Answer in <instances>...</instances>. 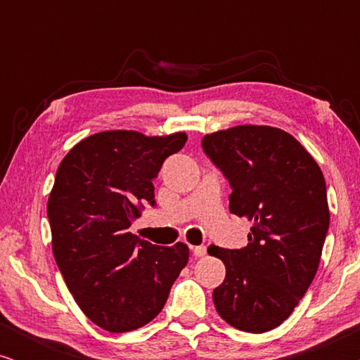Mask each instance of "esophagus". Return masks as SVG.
Returning <instances> with one entry per match:
<instances>
[{
    "instance_id": "34e87169",
    "label": "esophagus",
    "mask_w": 360,
    "mask_h": 360,
    "mask_svg": "<svg viewBox=\"0 0 360 360\" xmlns=\"http://www.w3.org/2000/svg\"><path fill=\"white\" fill-rule=\"evenodd\" d=\"M193 254H195V257H203V255H206V248L205 245H196V248L193 249Z\"/></svg>"
}]
</instances>
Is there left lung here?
I'll return each instance as SVG.
<instances>
[{
    "instance_id": "left-lung-1",
    "label": "left lung",
    "mask_w": 360,
    "mask_h": 360,
    "mask_svg": "<svg viewBox=\"0 0 360 360\" xmlns=\"http://www.w3.org/2000/svg\"><path fill=\"white\" fill-rule=\"evenodd\" d=\"M203 150L229 180V210L252 224L248 245L208 254L223 260L216 311L245 333L287 319L316 275L329 228L323 172L292 134L243 124L203 137Z\"/></svg>"
}]
</instances>
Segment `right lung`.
I'll return each instance as SVG.
<instances>
[{
  "instance_id": "obj_1",
  "label": "right lung",
  "mask_w": 360,
  "mask_h": 360,
  "mask_svg": "<svg viewBox=\"0 0 360 360\" xmlns=\"http://www.w3.org/2000/svg\"><path fill=\"white\" fill-rule=\"evenodd\" d=\"M185 132L103 131L68 150L49 195L52 252L88 319L110 333L144 326L162 311L190 257L188 245H154L129 233L167 157Z\"/></svg>"
}]
</instances>
